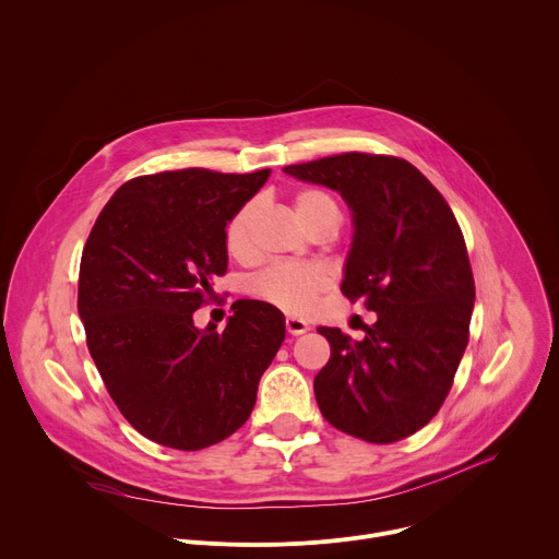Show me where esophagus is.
Here are the masks:
<instances>
[{"mask_svg":"<svg viewBox=\"0 0 559 559\" xmlns=\"http://www.w3.org/2000/svg\"><path fill=\"white\" fill-rule=\"evenodd\" d=\"M286 330H288V334L299 336V334H306L310 330V325L304 319H299V317H288L286 319Z\"/></svg>","mask_w":559,"mask_h":559,"instance_id":"esophagus-1","label":"esophagus"}]
</instances>
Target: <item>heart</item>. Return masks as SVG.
I'll return each instance as SVG.
<instances>
[{
    "mask_svg": "<svg viewBox=\"0 0 559 559\" xmlns=\"http://www.w3.org/2000/svg\"><path fill=\"white\" fill-rule=\"evenodd\" d=\"M293 207L297 218L312 231L328 221H338V205L334 199L319 188H304L293 197ZM258 216V205H242L225 229L227 251L236 258H249L253 251L251 229ZM330 288V275L325 269L317 264H290L277 262L269 269L260 271L251 282L249 290L271 306L290 312L304 314L308 312L317 299Z\"/></svg>",
    "mask_w": 559,
    "mask_h": 559,
    "instance_id": "obj_1",
    "label": "heart"
}]
</instances>
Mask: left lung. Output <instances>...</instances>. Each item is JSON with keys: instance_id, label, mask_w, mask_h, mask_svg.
Returning a JSON list of instances; mask_svg holds the SVG:
<instances>
[{"instance_id": "8db88e82", "label": "left lung", "mask_w": 559, "mask_h": 559, "mask_svg": "<svg viewBox=\"0 0 559 559\" xmlns=\"http://www.w3.org/2000/svg\"><path fill=\"white\" fill-rule=\"evenodd\" d=\"M336 190L354 240L343 295L376 312L362 341L319 328L330 360L314 378L323 417L369 443H393L441 408L469 338L474 277L461 227L406 159L343 153L284 168Z\"/></svg>"}]
</instances>
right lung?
<instances>
[{
    "label": "right lung",
    "instance_id": "right-lung-1",
    "mask_svg": "<svg viewBox=\"0 0 559 559\" xmlns=\"http://www.w3.org/2000/svg\"><path fill=\"white\" fill-rule=\"evenodd\" d=\"M269 175L131 179L85 242L79 314L90 354L120 413L155 443L201 450L236 432L284 343V314L264 301H234L223 332L192 319L227 273V223Z\"/></svg>",
    "mask_w": 559,
    "mask_h": 559
}]
</instances>
